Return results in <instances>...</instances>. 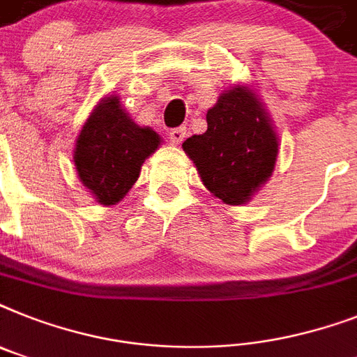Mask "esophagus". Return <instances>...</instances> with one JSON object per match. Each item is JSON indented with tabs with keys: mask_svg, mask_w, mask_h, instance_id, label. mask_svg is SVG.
Returning <instances> with one entry per match:
<instances>
[{
	"mask_svg": "<svg viewBox=\"0 0 357 357\" xmlns=\"http://www.w3.org/2000/svg\"><path fill=\"white\" fill-rule=\"evenodd\" d=\"M185 137H187V130H185L183 126H181V128L170 130V133H169L170 143H172L174 146H178V144H181V141H183Z\"/></svg>",
	"mask_w": 357,
	"mask_h": 357,
	"instance_id": "esophagus-1",
	"label": "esophagus"
}]
</instances>
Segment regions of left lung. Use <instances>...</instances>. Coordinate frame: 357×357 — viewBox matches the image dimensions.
<instances>
[{
    "mask_svg": "<svg viewBox=\"0 0 357 357\" xmlns=\"http://www.w3.org/2000/svg\"><path fill=\"white\" fill-rule=\"evenodd\" d=\"M183 150L214 198L244 205L271 178L279 135L257 89L238 84L207 109V132L188 137Z\"/></svg>",
    "mask_w": 357,
    "mask_h": 357,
    "instance_id": "8db88e82",
    "label": "left lung"
}]
</instances>
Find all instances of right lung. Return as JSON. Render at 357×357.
<instances>
[{"instance_id": "add662e5", "label": "right lung", "mask_w": 357, "mask_h": 357, "mask_svg": "<svg viewBox=\"0 0 357 357\" xmlns=\"http://www.w3.org/2000/svg\"><path fill=\"white\" fill-rule=\"evenodd\" d=\"M161 143V135L150 126L133 123L117 95H108L98 100L78 133L73 152L78 179L97 204L117 205L137 181L144 159Z\"/></svg>"}]
</instances>
